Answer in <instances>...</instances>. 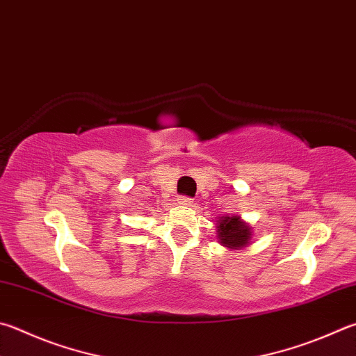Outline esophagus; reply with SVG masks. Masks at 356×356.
Listing matches in <instances>:
<instances>
[{"label": "esophagus", "mask_w": 356, "mask_h": 356, "mask_svg": "<svg viewBox=\"0 0 356 356\" xmlns=\"http://www.w3.org/2000/svg\"><path fill=\"white\" fill-rule=\"evenodd\" d=\"M177 200L180 205H191L193 204V199L190 196H179Z\"/></svg>", "instance_id": "esophagus-1"}]
</instances>
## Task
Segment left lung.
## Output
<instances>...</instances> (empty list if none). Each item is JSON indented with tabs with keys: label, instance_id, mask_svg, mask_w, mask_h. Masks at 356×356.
<instances>
[{
	"label": "left lung",
	"instance_id": "obj_1",
	"mask_svg": "<svg viewBox=\"0 0 356 356\" xmlns=\"http://www.w3.org/2000/svg\"><path fill=\"white\" fill-rule=\"evenodd\" d=\"M218 236L227 248H243L250 240V229L240 221V216H225L218 222Z\"/></svg>",
	"mask_w": 356,
	"mask_h": 356
}]
</instances>
